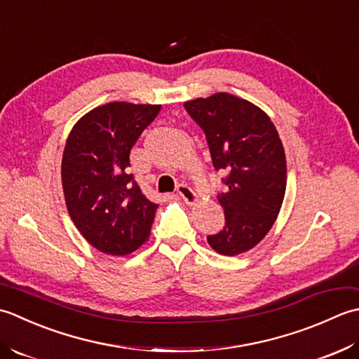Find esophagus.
Wrapping results in <instances>:
<instances>
[{
  "label": "esophagus",
  "instance_id": "34e87169",
  "mask_svg": "<svg viewBox=\"0 0 359 359\" xmlns=\"http://www.w3.org/2000/svg\"><path fill=\"white\" fill-rule=\"evenodd\" d=\"M177 190H178V195L181 196L182 201H184L186 204H195L196 201H198V196H196V194L189 186L180 184Z\"/></svg>",
  "mask_w": 359,
  "mask_h": 359
}]
</instances>
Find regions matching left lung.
Instances as JSON below:
<instances>
[{
	"instance_id": "obj_1",
	"label": "left lung",
	"mask_w": 359,
	"mask_h": 359,
	"mask_svg": "<svg viewBox=\"0 0 359 359\" xmlns=\"http://www.w3.org/2000/svg\"><path fill=\"white\" fill-rule=\"evenodd\" d=\"M206 135L215 170L226 173L218 195L223 231L208 237L214 251L238 255L260 243L279 215L287 189V158L269 116L250 100L217 93L184 104Z\"/></svg>"
}]
</instances>
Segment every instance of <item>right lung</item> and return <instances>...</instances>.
<instances>
[{"label": "right lung", "mask_w": 359, "mask_h": 359, "mask_svg": "<svg viewBox=\"0 0 359 359\" xmlns=\"http://www.w3.org/2000/svg\"><path fill=\"white\" fill-rule=\"evenodd\" d=\"M161 105L109 102L72 127L62 158V186L71 220L97 251L127 255L149 240L158 204L130 173V151Z\"/></svg>", "instance_id": "1"}]
</instances>
